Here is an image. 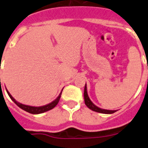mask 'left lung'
Instances as JSON below:
<instances>
[{
	"label": "left lung",
	"mask_w": 148,
	"mask_h": 148,
	"mask_svg": "<svg viewBox=\"0 0 148 148\" xmlns=\"http://www.w3.org/2000/svg\"><path fill=\"white\" fill-rule=\"evenodd\" d=\"M84 96V102L86 106L89 108V109H91V110H93V111L103 114H112L116 112V110H108V109H101V108L98 107V106H97L95 105L94 103L91 101L90 99V97H89L88 96V93H87V88H86V84H85Z\"/></svg>",
	"instance_id": "left-lung-1"
}]
</instances>
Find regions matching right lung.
I'll return each instance as SVG.
<instances>
[{"mask_svg":"<svg viewBox=\"0 0 148 148\" xmlns=\"http://www.w3.org/2000/svg\"><path fill=\"white\" fill-rule=\"evenodd\" d=\"M6 90H7V93L9 95L10 98L13 100V101L15 103V104L19 106L20 109H23L24 111L27 112H29L31 114H40V113H43V112H45L49 111V110H51V109H53L55 107V106L57 105L58 102H59V99L61 98V96H62V92L60 93V94L58 95V97L53 100V101L51 102V103H49V104H46L45 106H28V105H24V104H22V103H19L14 99V97H12L11 94L9 93V91L7 90L6 88Z\"/></svg>","mask_w":148,"mask_h":148,"instance_id":"add662e5","label":"right lung"}]
</instances>
